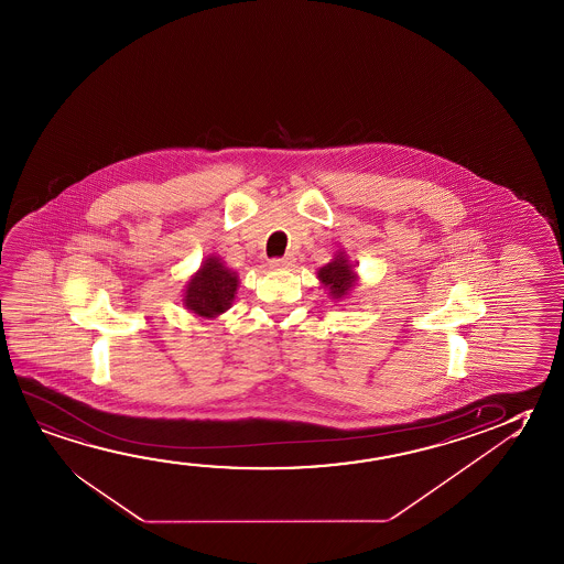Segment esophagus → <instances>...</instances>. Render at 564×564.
Wrapping results in <instances>:
<instances>
[{
    "label": "esophagus",
    "instance_id": "1",
    "mask_svg": "<svg viewBox=\"0 0 564 564\" xmlns=\"http://www.w3.org/2000/svg\"><path fill=\"white\" fill-rule=\"evenodd\" d=\"M293 258L291 256H285V258H273V260H269V268L271 269H289L293 265Z\"/></svg>",
    "mask_w": 564,
    "mask_h": 564
}]
</instances>
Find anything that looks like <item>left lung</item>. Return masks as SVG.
<instances>
[{
	"label": "left lung",
	"mask_w": 564,
	"mask_h": 564,
	"mask_svg": "<svg viewBox=\"0 0 564 564\" xmlns=\"http://www.w3.org/2000/svg\"><path fill=\"white\" fill-rule=\"evenodd\" d=\"M318 279H321L324 289H328V295L334 301L344 299L357 283L354 265L349 263V260H347L341 251H338L336 258L326 263L324 268L318 269Z\"/></svg>",
	"instance_id": "obj_1"
}]
</instances>
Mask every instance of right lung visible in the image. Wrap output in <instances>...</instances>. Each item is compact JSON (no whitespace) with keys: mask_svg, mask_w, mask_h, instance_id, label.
I'll return each instance as SVG.
<instances>
[{"mask_svg":"<svg viewBox=\"0 0 564 564\" xmlns=\"http://www.w3.org/2000/svg\"><path fill=\"white\" fill-rule=\"evenodd\" d=\"M238 289L236 271L226 268L217 256H208L199 271L185 286L183 304L200 318H217L226 313L235 301Z\"/></svg>","mask_w":564,"mask_h":564,"instance_id":"add662e5","label":"right lung"}]
</instances>
